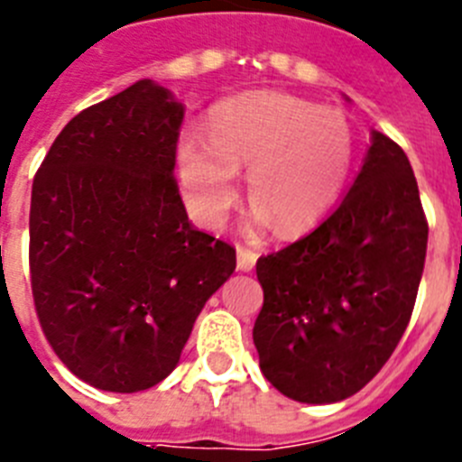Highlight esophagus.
Returning <instances> with one entry per match:
<instances>
[{
    "label": "esophagus",
    "instance_id": "1",
    "mask_svg": "<svg viewBox=\"0 0 462 462\" xmlns=\"http://www.w3.org/2000/svg\"><path fill=\"white\" fill-rule=\"evenodd\" d=\"M236 256H238V271L243 273H250L256 263V252L250 250V247H245V245H238L236 247Z\"/></svg>",
    "mask_w": 462,
    "mask_h": 462
}]
</instances>
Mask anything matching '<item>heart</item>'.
<instances>
[{
  "mask_svg": "<svg viewBox=\"0 0 462 462\" xmlns=\"http://www.w3.org/2000/svg\"><path fill=\"white\" fill-rule=\"evenodd\" d=\"M354 159L345 113L282 92L245 94L210 116L206 138L178 148V178L199 222L215 226L247 171V201L277 234H300L340 199Z\"/></svg>",
  "mask_w": 462,
  "mask_h": 462,
  "instance_id": "b5f03b06",
  "label": "heart"
}]
</instances>
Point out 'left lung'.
<instances>
[{"label":"left lung","mask_w":462,"mask_h":462,"mask_svg":"<svg viewBox=\"0 0 462 462\" xmlns=\"http://www.w3.org/2000/svg\"><path fill=\"white\" fill-rule=\"evenodd\" d=\"M426 245L410 159L373 132L340 206L312 234L256 261L263 308L252 337L263 377L310 405L358 393L410 324Z\"/></svg>","instance_id":"left-lung-1"}]
</instances>
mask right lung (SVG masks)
I'll return each instance as SVG.
<instances>
[{"label":"right lung","mask_w":462,"mask_h":462,"mask_svg":"<svg viewBox=\"0 0 462 462\" xmlns=\"http://www.w3.org/2000/svg\"><path fill=\"white\" fill-rule=\"evenodd\" d=\"M185 108L154 80L80 110L32 185V296L52 352L89 386L173 373L234 245L194 228L175 182Z\"/></svg>","instance_id":"obj_1"}]
</instances>
